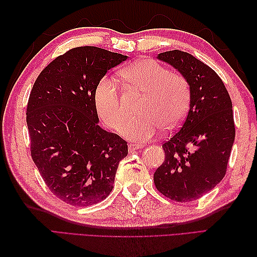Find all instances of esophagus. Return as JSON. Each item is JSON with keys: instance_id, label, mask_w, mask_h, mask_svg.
<instances>
[{"instance_id": "34e87169", "label": "esophagus", "mask_w": 257, "mask_h": 257, "mask_svg": "<svg viewBox=\"0 0 257 257\" xmlns=\"http://www.w3.org/2000/svg\"><path fill=\"white\" fill-rule=\"evenodd\" d=\"M144 146H145V145L130 144V145H129V147H128V148H129V151H130V152H133V151H136V150H138V149H141V148H143Z\"/></svg>"}]
</instances>
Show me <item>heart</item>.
I'll return each instance as SVG.
<instances>
[{
	"label": "heart",
	"instance_id": "1",
	"mask_svg": "<svg viewBox=\"0 0 257 257\" xmlns=\"http://www.w3.org/2000/svg\"><path fill=\"white\" fill-rule=\"evenodd\" d=\"M119 78L145 99L139 114L124 123L121 134L134 141H147L161 127L173 129L188 112L191 89L187 78L150 58L130 65L119 73ZM97 114L109 128L117 130L124 120V110L116 81L102 77L95 88Z\"/></svg>",
	"mask_w": 257,
	"mask_h": 257
}]
</instances>
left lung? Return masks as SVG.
<instances>
[{"mask_svg":"<svg viewBox=\"0 0 257 257\" xmlns=\"http://www.w3.org/2000/svg\"><path fill=\"white\" fill-rule=\"evenodd\" d=\"M189 81L190 109L162 148L166 159L154 174L157 190L177 202L200 199L224 178L235 138L230 95L214 70L189 53H160Z\"/></svg>","mask_w":257,"mask_h":257,"instance_id":"1","label":"left lung"}]
</instances>
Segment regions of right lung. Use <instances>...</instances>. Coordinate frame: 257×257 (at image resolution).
Returning <instances> with one entry per match:
<instances>
[{"label": "right lung", "mask_w": 257, "mask_h": 257, "mask_svg": "<svg viewBox=\"0 0 257 257\" xmlns=\"http://www.w3.org/2000/svg\"><path fill=\"white\" fill-rule=\"evenodd\" d=\"M127 56L95 46L75 47L42 70L31 90L26 122L31 156L51 192L88 206L111 192L127 141L98 124L95 88Z\"/></svg>", "instance_id": "right-lung-1"}]
</instances>
